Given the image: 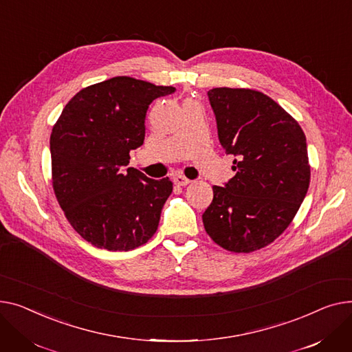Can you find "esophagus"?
<instances>
[{
  "mask_svg": "<svg viewBox=\"0 0 352 352\" xmlns=\"http://www.w3.org/2000/svg\"><path fill=\"white\" fill-rule=\"evenodd\" d=\"M173 182H175V184H177V186H188V184L190 183V180H189L188 177L180 176V175L175 176V177H173Z\"/></svg>",
  "mask_w": 352,
  "mask_h": 352,
  "instance_id": "esophagus-1",
  "label": "esophagus"
}]
</instances>
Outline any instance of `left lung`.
I'll return each mask as SVG.
<instances>
[{
    "mask_svg": "<svg viewBox=\"0 0 352 352\" xmlns=\"http://www.w3.org/2000/svg\"><path fill=\"white\" fill-rule=\"evenodd\" d=\"M219 140L236 175L213 186L203 213L210 239L233 253H252L284 233L307 195L311 166L298 122L263 92L213 88Z\"/></svg>",
    "mask_w": 352,
    "mask_h": 352,
    "instance_id": "8db88e82",
    "label": "left lung"
}]
</instances>
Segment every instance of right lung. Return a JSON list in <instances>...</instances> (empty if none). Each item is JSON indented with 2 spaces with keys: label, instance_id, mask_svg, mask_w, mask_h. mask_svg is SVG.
<instances>
[{
  "label": "right lung",
  "instance_id": "obj_1",
  "mask_svg": "<svg viewBox=\"0 0 352 352\" xmlns=\"http://www.w3.org/2000/svg\"><path fill=\"white\" fill-rule=\"evenodd\" d=\"M172 92L173 87L115 76L80 89L55 122V197L74 230L99 249L133 250L157 230L173 183L125 166L129 152L143 144L149 105Z\"/></svg>",
  "mask_w": 352,
  "mask_h": 352
}]
</instances>
